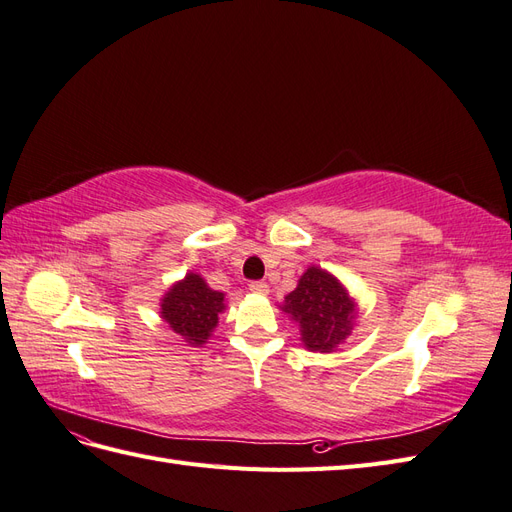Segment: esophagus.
Masks as SVG:
<instances>
[{"label":"esophagus","instance_id":"esophagus-1","mask_svg":"<svg viewBox=\"0 0 512 512\" xmlns=\"http://www.w3.org/2000/svg\"><path fill=\"white\" fill-rule=\"evenodd\" d=\"M250 290L256 292V294H267V292H269V286H267V282H252V284H250Z\"/></svg>","mask_w":512,"mask_h":512}]
</instances>
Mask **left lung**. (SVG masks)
I'll return each instance as SVG.
<instances>
[{
	"instance_id": "1",
	"label": "left lung",
	"mask_w": 512,
	"mask_h": 512,
	"mask_svg": "<svg viewBox=\"0 0 512 512\" xmlns=\"http://www.w3.org/2000/svg\"><path fill=\"white\" fill-rule=\"evenodd\" d=\"M280 309L299 324L303 346L320 354L335 352L344 344L359 318V303L348 288L339 277L316 265L307 267Z\"/></svg>"
}]
</instances>
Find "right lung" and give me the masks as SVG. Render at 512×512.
I'll return each instance as SVG.
<instances>
[{"mask_svg": "<svg viewBox=\"0 0 512 512\" xmlns=\"http://www.w3.org/2000/svg\"><path fill=\"white\" fill-rule=\"evenodd\" d=\"M226 309V294L209 288L198 273H188L160 299V316L188 346H203Z\"/></svg>", "mask_w": 512, "mask_h": 512, "instance_id": "right-lung-1", "label": "right lung"}]
</instances>
